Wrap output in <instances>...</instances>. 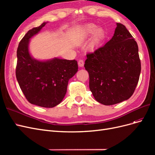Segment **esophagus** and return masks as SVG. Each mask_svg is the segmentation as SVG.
<instances>
[{
  "label": "esophagus",
  "mask_w": 155,
  "mask_h": 155,
  "mask_svg": "<svg viewBox=\"0 0 155 155\" xmlns=\"http://www.w3.org/2000/svg\"><path fill=\"white\" fill-rule=\"evenodd\" d=\"M78 65L79 67H83L84 66V61L83 59L79 60L78 61Z\"/></svg>",
  "instance_id": "esophagus-1"
}]
</instances>
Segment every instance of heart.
I'll use <instances>...</instances> for the list:
<instances>
[{
	"instance_id": "b5f03b06",
	"label": "heart",
	"mask_w": 155,
	"mask_h": 155,
	"mask_svg": "<svg viewBox=\"0 0 155 155\" xmlns=\"http://www.w3.org/2000/svg\"><path fill=\"white\" fill-rule=\"evenodd\" d=\"M93 34L94 36L88 46L90 48H94L95 46L100 44L105 35L104 30L101 28H97V26L95 24L89 23L84 26L80 31V37L83 39H85Z\"/></svg>"
}]
</instances>
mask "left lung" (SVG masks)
Wrapping results in <instances>:
<instances>
[{
  "label": "left lung",
  "mask_w": 155,
  "mask_h": 155,
  "mask_svg": "<svg viewBox=\"0 0 155 155\" xmlns=\"http://www.w3.org/2000/svg\"><path fill=\"white\" fill-rule=\"evenodd\" d=\"M116 25L112 39L87 54L84 65L89 74V88L93 96L105 105L130 98L141 72L137 43L124 25Z\"/></svg>",
  "instance_id": "obj_1"
}]
</instances>
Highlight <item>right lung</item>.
<instances>
[{
	"instance_id": "add662e5",
	"label": "right lung",
	"mask_w": 155,
	"mask_h": 155,
	"mask_svg": "<svg viewBox=\"0 0 155 155\" xmlns=\"http://www.w3.org/2000/svg\"><path fill=\"white\" fill-rule=\"evenodd\" d=\"M47 22L29 30L20 41L17 51L16 78L30 104L52 108L59 104L66 94L69 79L78 72L76 60L54 58L40 61L29 51L30 40Z\"/></svg>"
}]
</instances>
